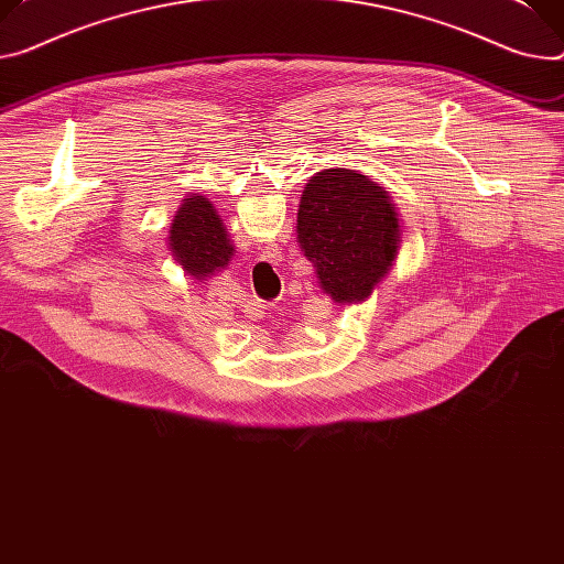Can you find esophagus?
<instances>
[{
    "mask_svg": "<svg viewBox=\"0 0 564 564\" xmlns=\"http://www.w3.org/2000/svg\"><path fill=\"white\" fill-rule=\"evenodd\" d=\"M265 311H268V308H265V303H263V301H259V299H249V303L245 305V315H247V317H251V319H259V317L268 315Z\"/></svg>",
    "mask_w": 564,
    "mask_h": 564,
    "instance_id": "esophagus-1",
    "label": "esophagus"
}]
</instances>
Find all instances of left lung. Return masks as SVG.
I'll use <instances>...</instances> for the list:
<instances>
[{
	"mask_svg": "<svg viewBox=\"0 0 564 564\" xmlns=\"http://www.w3.org/2000/svg\"><path fill=\"white\" fill-rule=\"evenodd\" d=\"M296 238L337 303L365 301L389 272L400 242L387 193L365 175L328 169L303 188Z\"/></svg>",
	"mask_w": 564,
	"mask_h": 564,
	"instance_id": "8db88e82",
	"label": "left lung"
}]
</instances>
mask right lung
<instances>
[{
    "instance_id": "obj_1",
    "label": "right lung",
    "mask_w": 564,
    "mask_h": 564,
    "mask_svg": "<svg viewBox=\"0 0 564 564\" xmlns=\"http://www.w3.org/2000/svg\"><path fill=\"white\" fill-rule=\"evenodd\" d=\"M171 249L191 276H207L227 268L234 247L229 245L223 220L207 197L184 199L171 225Z\"/></svg>"
}]
</instances>
